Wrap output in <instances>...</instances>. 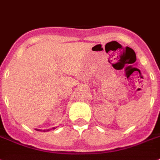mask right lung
Listing matches in <instances>:
<instances>
[{"label":"right lung","instance_id":"add662e5","mask_svg":"<svg viewBox=\"0 0 160 160\" xmlns=\"http://www.w3.org/2000/svg\"><path fill=\"white\" fill-rule=\"evenodd\" d=\"M57 128V127H52V129H56ZM37 130V131H38V132H48V131H50V129H48V130H39V129H35Z\"/></svg>","mask_w":160,"mask_h":160}]
</instances>
